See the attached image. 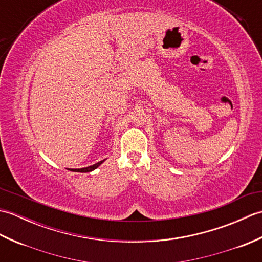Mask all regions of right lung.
<instances>
[{
	"label": "right lung",
	"mask_w": 262,
	"mask_h": 262,
	"mask_svg": "<svg viewBox=\"0 0 262 262\" xmlns=\"http://www.w3.org/2000/svg\"><path fill=\"white\" fill-rule=\"evenodd\" d=\"M105 161V159L104 160H102V161H100V162H98V163H94V164H92V165H90V166H86V168H81V169H69V170H71V171H74V172H91V171H93V170H96L98 166H100L101 165L103 162Z\"/></svg>",
	"instance_id": "obj_1"
}]
</instances>
